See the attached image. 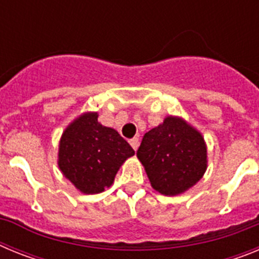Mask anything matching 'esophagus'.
<instances>
[{"instance_id": "obj_1", "label": "esophagus", "mask_w": 259, "mask_h": 259, "mask_svg": "<svg viewBox=\"0 0 259 259\" xmlns=\"http://www.w3.org/2000/svg\"><path fill=\"white\" fill-rule=\"evenodd\" d=\"M130 144H131L132 148L136 150L137 146H139V139H137V137H134V139H131V140H130Z\"/></svg>"}]
</instances>
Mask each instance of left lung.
<instances>
[{
	"label": "left lung",
	"mask_w": 259,
	"mask_h": 259,
	"mask_svg": "<svg viewBox=\"0 0 259 259\" xmlns=\"http://www.w3.org/2000/svg\"><path fill=\"white\" fill-rule=\"evenodd\" d=\"M203 137L180 118L168 116L146 132L137 150L153 188L166 196L183 193L206 171Z\"/></svg>",
	"instance_id": "obj_1"
}]
</instances>
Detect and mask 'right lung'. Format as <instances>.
Returning a JSON list of instances; mask_svg holds the SVG:
<instances>
[{"label":"right lung","mask_w":259,"mask_h":259,"mask_svg":"<svg viewBox=\"0 0 259 259\" xmlns=\"http://www.w3.org/2000/svg\"><path fill=\"white\" fill-rule=\"evenodd\" d=\"M97 118V113L79 116L66 128L59 144V168L87 194L109 188L119 167L135 154L115 130L100 124Z\"/></svg>","instance_id":"add662e5"}]
</instances>
